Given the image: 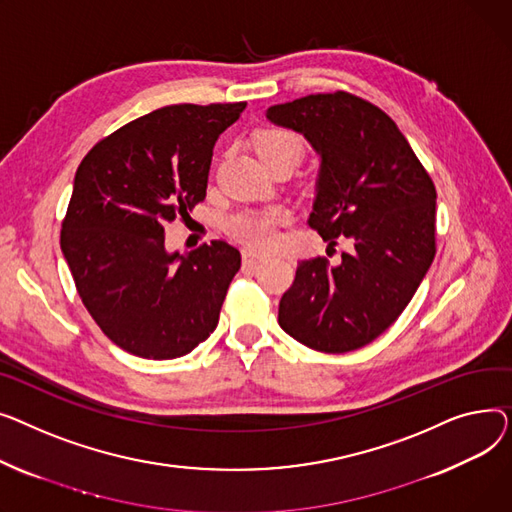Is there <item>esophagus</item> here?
<instances>
[{
  "instance_id": "1",
  "label": "esophagus",
  "mask_w": 512,
  "mask_h": 512,
  "mask_svg": "<svg viewBox=\"0 0 512 512\" xmlns=\"http://www.w3.org/2000/svg\"><path fill=\"white\" fill-rule=\"evenodd\" d=\"M242 258H244V268H254L258 262L264 260V254H258L254 250H244Z\"/></svg>"
}]
</instances>
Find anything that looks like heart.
Wrapping results in <instances>:
<instances>
[{"instance_id":"1","label":"heart","mask_w":512,"mask_h":512,"mask_svg":"<svg viewBox=\"0 0 512 512\" xmlns=\"http://www.w3.org/2000/svg\"><path fill=\"white\" fill-rule=\"evenodd\" d=\"M258 155L270 167L277 161H293L295 165L304 157V142L297 134L283 128H266L256 136ZM289 219L283 206L246 208L229 219V231L254 248H268L277 242L279 225Z\"/></svg>"}]
</instances>
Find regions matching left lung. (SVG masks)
<instances>
[{"label":"left lung","mask_w":512,"mask_h":512,"mask_svg":"<svg viewBox=\"0 0 512 512\" xmlns=\"http://www.w3.org/2000/svg\"><path fill=\"white\" fill-rule=\"evenodd\" d=\"M320 155L310 227L328 246H351L339 264L302 260L279 304L287 335L322 353L380 337L411 302L436 254V188L397 124L345 90L268 107Z\"/></svg>","instance_id":"obj_1"}]
</instances>
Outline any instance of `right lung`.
Here are the masks:
<instances>
[{
	"label": "right lung",
	"mask_w": 512,
	"mask_h": 512,
	"mask_svg": "<svg viewBox=\"0 0 512 512\" xmlns=\"http://www.w3.org/2000/svg\"><path fill=\"white\" fill-rule=\"evenodd\" d=\"M244 109L161 107L97 142L76 171L59 244L84 308L132 355L182 357L219 324L242 256L223 239L171 254L165 223L204 200L215 142Z\"/></svg>",
	"instance_id": "obj_1"
}]
</instances>
